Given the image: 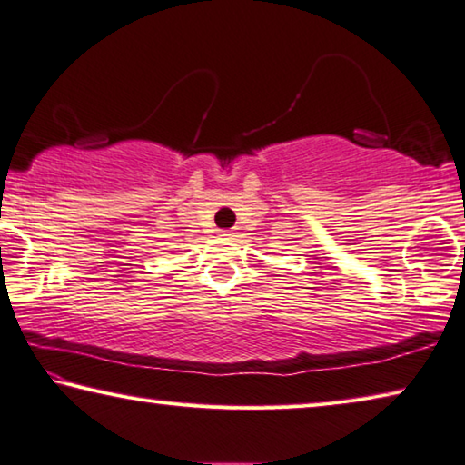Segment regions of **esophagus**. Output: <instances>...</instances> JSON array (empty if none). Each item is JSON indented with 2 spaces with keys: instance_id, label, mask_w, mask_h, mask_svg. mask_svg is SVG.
<instances>
[{
  "instance_id": "obj_1",
  "label": "esophagus",
  "mask_w": 465,
  "mask_h": 465,
  "mask_svg": "<svg viewBox=\"0 0 465 465\" xmlns=\"http://www.w3.org/2000/svg\"><path fill=\"white\" fill-rule=\"evenodd\" d=\"M223 237H228V239H234V237H239V234H237V231H223Z\"/></svg>"
}]
</instances>
